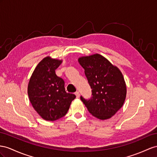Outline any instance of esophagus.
Segmentation results:
<instances>
[{"instance_id": "1", "label": "esophagus", "mask_w": 157, "mask_h": 157, "mask_svg": "<svg viewBox=\"0 0 157 157\" xmlns=\"http://www.w3.org/2000/svg\"><path fill=\"white\" fill-rule=\"evenodd\" d=\"M75 96H76V98H79V93L78 91H77V92H75Z\"/></svg>"}]
</instances>
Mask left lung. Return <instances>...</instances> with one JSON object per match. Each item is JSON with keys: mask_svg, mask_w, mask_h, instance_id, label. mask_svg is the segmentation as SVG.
Segmentation results:
<instances>
[{"mask_svg": "<svg viewBox=\"0 0 157 157\" xmlns=\"http://www.w3.org/2000/svg\"><path fill=\"white\" fill-rule=\"evenodd\" d=\"M91 88L92 97L80 99L90 113L101 120L111 118L122 107L127 95L123 75L103 56L95 54L78 58Z\"/></svg>", "mask_w": 157, "mask_h": 157, "instance_id": "8db88e82", "label": "left lung"}]
</instances>
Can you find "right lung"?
<instances>
[{"mask_svg":"<svg viewBox=\"0 0 157 157\" xmlns=\"http://www.w3.org/2000/svg\"><path fill=\"white\" fill-rule=\"evenodd\" d=\"M62 60L44 58L36 67L28 85V95L35 111L42 119L54 121L66 115L74 94L67 93L64 81L56 74Z\"/></svg>","mask_w":157,"mask_h":157,"instance_id":"obj_1","label":"right lung"}]
</instances>
